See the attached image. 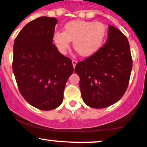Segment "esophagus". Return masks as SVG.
<instances>
[{
  "label": "esophagus",
  "mask_w": 147,
  "mask_h": 147,
  "mask_svg": "<svg viewBox=\"0 0 147 147\" xmlns=\"http://www.w3.org/2000/svg\"><path fill=\"white\" fill-rule=\"evenodd\" d=\"M72 65H73V67H75V66H76L77 64V61L75 60V59H72Z\"/></svg>",
  "instance_id": "34e87169"
}]
</instances>
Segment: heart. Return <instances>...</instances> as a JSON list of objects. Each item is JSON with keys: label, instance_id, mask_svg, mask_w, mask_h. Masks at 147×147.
Here are the masks:
<instances>
[{"label": "heart", "instance_id": "heart-1", "mask_svg": "<svg viewBox=\"0 0 147 147\" xmlns=\"http://www.w3.org/2000/svg\"><path fill=\"white\" fill-rule=\"evenodd\" d=\"M107 34L108 28L102 22L78 20L67 22L64 31H55L53 40L62 54L66 53L73 41L76 52L80 56L88 57L101 48Z\"/></svg>", "mask_w": 147, "mask_h": 147}]
</instances>
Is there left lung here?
I'll return each instance as SVG.
<instances>
[{"mask_svg": "<svg viewBox=\"0 0 147 147\" xmlns=\"http://www.w3.org/2000/svg\"><path fill=\"white\" fill-rule=\"evenodd\" d=\"M108 35L105 44L75 68L80 77L83 100L94 108H106L122 97L133 68L126 36L112 26L108 27Z\"/></svg>", "mask_w": 147, "mask_h": 147, "instance_id": "1", "label": "left lung"}]
</instances>
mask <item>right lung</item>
<instances>
[{
    "label": "right lung",
    "instance_id": "right-lung-1",
    "mask_svg": "<svg viewBox=\"0 0 147 147\" xmlns=\"http://www.w3.org/2000/svg\"><path fill=\"white\" fill-rule=\"evenodd\" d=\"M54 18L40 17L24 26L14 39L12 69L18 88L32 106L51 111L61 104L72 61L53 44Z\"/></svg>",
    "mask_w": 147,
    "mask_h": 147
}]
</instances>
